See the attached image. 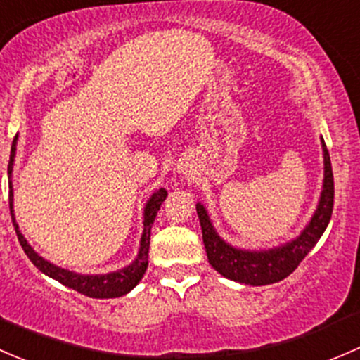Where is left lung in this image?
Listing matches in <instances>:
<instances>
[{
	"mask_svg": "<svg viewBox=\"0 0 360 360\" xmlns=\"http://www.w3.org/2000/svg\"><path fill=\"white\" fill-rule=\"evenodd\" d=\"M321 143L322 155H324V180H322V191L317 207L303 231L295 239L288 240L281 246L269 248V250H244V248L232 246L217 232L210 214H207L206 206L202 202L195 205L207 262L218 274L236 281V283L248 284V286H266V284L279 283V281L286 279L300 265V262L310 253V250L316 246L331 220L333 201H335L331 159H329V153L322 136Z\"/></svg>",
	"mask_w": 360,
	"mask_h": 360,
	"instance_id": "obj_1",
	"label": "left lung"
}]
</instances>
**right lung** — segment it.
<instances>
[{
  "mask_svg": "<svg viewBox=\"0 0 360 360\" xmlns=\"http://www.w3.org/2000/svg\"><path fill=\"white\" fill-rule=\"evenodd\" d=\"M17 140L18 135H15L12 142V150H10V162H8V187H10V214H12V221L15 232H17L18 243H20L22 250L27 255L29 260L39 269L44 276L51 277V279L58 281L64 286L70 290L81 292L90 298H117V296L128 295L136 284L142 281L143 274H146L147 265H149V244H150V229L155 220L159 207L165 202L168 192L165 188H158L154 194L147 199L146 206H143V232L140 237V248L136 253L135 260L129 265L117 269L114 272L107 274H77L69 269H62V266L55 265V263L44 260L34 251V248L27 243L24 234L18 229L17 220H15V210H13V184H12V173H13V162L15 154H17Z\"/></svg>",
  "mask_w": 360,
  "mask_h": 360,
  "instance_id": "add662e5",
  "label": "right lung"
}]
</instances>
